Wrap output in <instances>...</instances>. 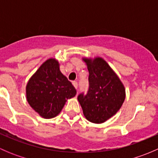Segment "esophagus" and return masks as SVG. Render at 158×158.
<instances>
[{
    "label": "esophagus",
    "instance_id": "1",
    "mask_svg": "<svg viewBox=\"0 0 158 158\" xmlns=\"http://www.w3.org/2000/svg\"><path fill=\"white\" fill-rule=\"evenodd\" d=\"M73 86L75 87V89H77V88H78V84H77V82H73Z\"/></svg>",
    "mask_w": 158,
    "mask_h": 158
}]
</instances>
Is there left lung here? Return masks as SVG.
<instances>
[{
  "instance_id": "1",
  "label": "left lung",
  "mask_w": 158,
  "mask_h": 158,
  "mask_svg": "<svg viewBox=\"0 0 158 158\" xmlns=\"http://www.w3.org/2000/svg\"><path fill=\"white\" fill-rule=\"evenodd\" d=\"M89 70V89L78 101L87 120L102 124L114 116L125 99V89L109 63L100 56L82 57Z\"/></svg>"
}]
</instances>
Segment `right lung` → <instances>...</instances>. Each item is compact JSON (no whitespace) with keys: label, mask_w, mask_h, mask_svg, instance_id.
I'll list each match as a JSON object with an SVG mask.
<instances>
[{"label":"right lung","mask_w":158,"mask_h":158,"mask_svg":"<svg viewBox=\"0 0 158 158\" xmlns=\"http://www.w3.org/2000/svg\"><path fill=\"white\" fill-rule=\"evenodd\" d=\"M76 95V90L61 73L55 58L46 60L30 78L26 85L27 101L44 118L58 115L66 101Z\"/></svg>","instance_id":"add662e5"}]
</instances>
